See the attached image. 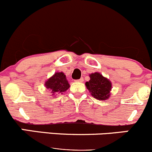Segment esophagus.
<instances>
[{
	"label": "esophagus",
	"mask_w": 152,
	"mask_h": 152,
	"mask_svg": "<svg viewBox=\"0 0 152 152\" xmlns=\"http://www.w3.org/2000/svg\"><path fill=\"white\" fill-rule=\"evenodd\" d=\"M76 82H80V83H82V82H83V77H81L80 79H79V80H76Z\"/></svg>",
	"instance_id": "34e87169"
}]
</instances>
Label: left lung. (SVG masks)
<instances>
[{
	"label": "left lung",
	"mask_w": 152,
	"mask_h": 152,
	"mask_svg": "<svg viewBox=\"0 0 152 152\" xmlns=\"http://www.w3.org/2000/svg\"><path fill=\"white\" fill-rule=\"evenodd\" d=\"M90 80L86 83V86L91 96L98 100H105L110 96L112 84L108 79L99 72L91 74Z\"/></svg>",
	"instance_id": "obj_1"
}]
</instances>
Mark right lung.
I'll list each match as a JSON object with an SVG mask.
<instances>
[{
	"label": "right lung",
	"instance_id": "obj_1",
	"mask_svg": "<svg viewBox=\"0 0 152 152\" xmlns=\"http://www.w3.org/2000/svg\"><path fill=\"white\" fill-rule=\"evenodd\" d=\"M45 86L50 91L53 95L63 94L69 88V84L64 72H56L45 82Z\"/></svg>",
	"mask_w": 152,
	"mask_h": 152
}]
</instances>
